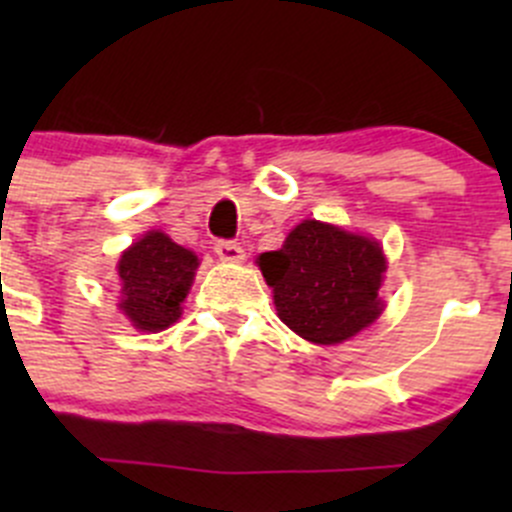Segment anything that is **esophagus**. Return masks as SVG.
Instances as JSON below:
<instances>
[{
	"mask_svg": "<svg viewBox=\"0 0 512 512\" xmlns=\"http://www.w3.org/2000/svg\"><path fill=\"white\" fill-rule=\"evenodd\" d=\"M215 252L223 262H230V265H237V262L245 260V250H242L240 242H232V240H220L215 245Z\"/></svg>",
	"mask_w": 512,
	"mask_h": 512,
	"instance_id": "34e87169",
	"label": "esophagus"
}]
</instances>
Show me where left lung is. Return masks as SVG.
<instances>
[{
	"mask_svg": "<svg viewBox=\"0 0 512 512\" xmlns=\"http://www.w3.org/2000/svg\"><path fill=\"white\" fill-rule=\"evenodd\" d=\"M275 307L292 332L314 344H339L379 319L386 257L366 235L304 220L285 245L257 257Z\"/></svg>",
	"mask_w": 512,
	"mask_h": 512,
	"instance_id": "8db88e82",
	"label": "left lung"
}]
</instances>
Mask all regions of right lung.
<instances>
[{
    "label": "right lung",
    "mask_w": 512,
    "mask_h": 512,
    "mask_svg": "<svg viewBox=\"0 0 512 512\" xmlns=\"http://www.w3.org/2000/svg\"><path fill=\"white\" fill-rule=\"evenodd\" d=\"M198 265V255L165 232H146L118 260V307L141 332H163L183 314L180 304L188 297Z\"/></svg>",
    "instance_id": "add662e5"
}]
</instances>
